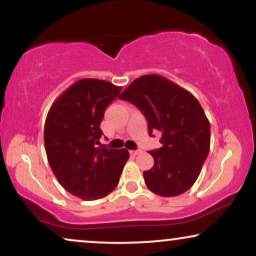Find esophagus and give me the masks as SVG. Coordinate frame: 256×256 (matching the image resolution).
Masks as SVG:
<instances>
[{
  "instance_id": "34e87169",
  "label": "esophagus",
  "mask_w": 256,
  "mask_h": 256,
  "mask_svg": "<svg viewBox=\"0 0 256 256\" xmlns=\"http://www.w3.org/2000/svg\"><path fill=\"white\" fill-rule=\"evenodd\" d=\"M140 152H140V149H137V150H131L130 154L131 155H138V154H140Z\"/></svg>"
}]
</instances>
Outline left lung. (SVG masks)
I'll list each match as a JSON object with an SVG mask.
<instances>
[{"label": "left lung", "mask_w": 256, "mask_h": 256, "mask_svg": "<svg viewBox=\"0 0 256 256\" xmlns=\"http://www.w3.org/2000/svg\"><path fill=\"white\" fill-rule=\"evenodd\" d=\"M119 98L142 112L152 137L155 132L161 134V148L149 152L154 166L143 172L149 190L164 198L189 190L210 146V125L200 102L189 91L158 74L134 79Z\"/></svg>", "instance_id": "8db88e82"}]
</instances>
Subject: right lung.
I'll return each mask as SVG.
<instances>
[{
    "label": "right lung",
    "instance_id": "add662e5",
    "mask_svg": "<svg viewBox=\"0 0 256 256\" xmlns=\"http://www.w3.org/2000/svg\"><path fill=\"white\" fill-rule=\"evenodd\" d=\"M122 88L80 79L52 104L44 126L46 158L64 189L83 200H98L116 188L128 158L126 149L100 146L104 110Z\"/></svg>",
    "mask_w": 256,
    "mask_h": 256
}]
</instances>
